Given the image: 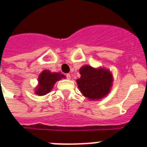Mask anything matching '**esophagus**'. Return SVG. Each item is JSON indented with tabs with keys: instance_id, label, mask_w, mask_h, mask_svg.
I'll return each instance as SVG.
<instances>
[{
	"instance_id": "34e87169",
	"label": "esophagus",
	"mask_w": 147,
	"mask_h": 147,
	"mask_svg": "<svg viewBox=\"0 0 147 147\" xmlns=\"http://www.w3.org/2000/svg\"><path fill=\"white\" fill-rule=\"evenodd\" d=\"M66 79H71V75H70V74H66Z\"/></svg>"
}]
</instances>
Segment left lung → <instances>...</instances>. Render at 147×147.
I'll return each instance as SVG.
<instances>
[{"label": "left lung", "mask_w": 147, "mask_h": 147, "mask_svg": "<svg viewBox=\"0 0 147 147\" xmlns=\"http://www.w3.org/2000/svg\"><path fill=\"white\" fill-rule=\"evenodd\" d=\"M79 72L81 77L77 79V84L86 97L98 100L109 93L113 79L109 71L85 65L80 68Z\"/></svg>", "instance_id": "1"}]
</instances>
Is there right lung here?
<instances>
[{
	"mask_svg": "<svg viewBox=\"0 0 147 147\" xmlns=\"http://www.w3.org/2000/svg\"><path fill=\"white\" fill-rule=\"evenodd\" d=\"M65 76L59 73H51L49 71H43L39 76V86L35 93L39 96H43L48 93L53 88L54 83Z\"/></svg>",
	"mask_w": 147,
	"mask_h": 147,
	"instance_id": "1",
	"label": "right lung"
}]
</instances>
